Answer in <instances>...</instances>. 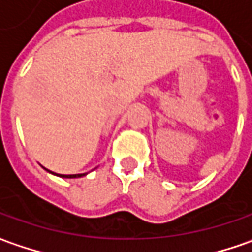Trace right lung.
<instances>
[{
  "label": "right lung",
  "mask_w": 252,
  "mask_h": 252,
  "mask_svg": "<svg viewBox=\"0 0 252 252\" xmlns=\"http://www.w3.org/2000/svg\"><path fill=\"white\" fill-rule=\"evenodd\" d=\"M45 170H48L49 173L52 175H55V176H61V178H67V179H73V178H82V176H86L87 173H76V175H59V173H55V172H52V170L46 169V168H43Z\"/></svg>",
  "instance_id": "obj_1"
}]
</instances>
